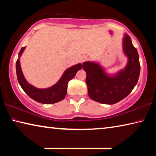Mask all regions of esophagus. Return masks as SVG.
Listing matches in <instances>:
<instances>
[{
  "label": "esophagus",
  "instance_id": "obj_1",
  "mask_svg": "<svg viewBox=\"0 0 156 156\" xmlns=\"http://www.w3.org/2000/svg\"><path fill=\"white\" fill-rule=\"evenodd\" d=\"M89 59V58L87 56H83V58H81V62L83 63L84 62V61H86V60H87Z\"/></svg>",
  "mask_w": 156,
  "mask_h": 156
}]
</instances>
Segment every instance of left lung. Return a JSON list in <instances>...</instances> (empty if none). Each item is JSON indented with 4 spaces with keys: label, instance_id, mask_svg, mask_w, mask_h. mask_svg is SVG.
I'll list each match as a JSON object with an SVG mask.
<instances>
[{
    "label": "left lung",
    "instance_id": "left-lung-1",
    "mask_svg": "<svg viewBox=\"0 0 156 156\" xmlns=\"http://www.w3.org/2000/svg\"><path fill=\"white\" fill-rule=\"evenodd\" d=\"M123 51L128 57L127 65L115 75L107 74L98 63L83 62L88 94L92 100L102 104H115L127 96L135 87L140 72V65L138 51L128 34H125L123 38Z\"/></svg>",
    "mask_w": 156,
    "mask_h": 156
}]
</instances>
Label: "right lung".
<instances>
[{
	"label": "right lung",
	"mask_w": 156,
	"mask_h": 156,
	"mask_svg": "<svg viewBox=\"0 0 156 156\" xmlns=\"http://www.w3.org/2000/svg\"><path fill=\"white\" fill-rule=\"evenodd\" d=\"M26 47L21 48L20 52L18 53V58L16 63V75L18 81L20 85L26 94L31 98L35 101L43 104H53L56 103L65 98L67 94V84L69 81L74 77L78 70L81 69L82 65L80 63L73 65L67 69L63 73L59 81L54 86L47 89H38L29 84L25 80L20 65V57L22 55Z\"/></svg>",
	"instance_id": "obj_1"
}]
</instances>
